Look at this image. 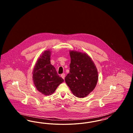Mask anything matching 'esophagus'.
Returning <instances> with one entry per match:
<instances>
[{
  "mask_svg": "<svg viewBox=\"0 0 133 133\" xmlns=\"http://www.w3.org/2000/svg\"><path fill=\"white\" fill-rule=\"evenodd\" d=\"M61 77H62L63 79H65V74L64 73H63V74H61Z\"/></svg>",
  "mask_w": 133,
  "mask_h": 133,
  "instance_id": "1",
  "label": "esophagus"
}]
</instances>
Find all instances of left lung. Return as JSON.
<instances>
[{"label": "left lung", "instance_id": "8db88e82", "mask_svg": "<svg viewBox=\"0 0 133 133\" xmlns=\"http://www.w3.org/2000/svg\"><path fill=\"white\" fill-rule=\"evenodd\" d=\"M70 55V71L65 78V82L73 95L84 98L95 89L98 79L97 69L87 54L71 51Z\"/></svg>", "mask_w": 133, "mask_h": 133}]
</instances>
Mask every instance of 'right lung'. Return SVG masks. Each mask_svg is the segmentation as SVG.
<instances>
[{"instance_id":"obj_1","label":"right lung","mask_w":133,"mask_h":133,"mask_svg":"<svg viewBox=\"0 0 133 133\" xmlns=\"http://www.w3.org/2000/svg\"><path fill=\"white\" fill-rule=\"evenodd\" d=\"M51 52L45 51L37 61L33 71V80L37 90L45 95H51L64 80L50 64Z\"/></svg>"}]
</instances>
